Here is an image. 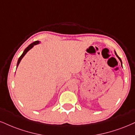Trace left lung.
I'll use <instances>...</instances> for the list:
<instances>
[{
  "label": "left lung",
  "mask_w": 135,
  "mask_h": 135,
  "mask_svg": "<svg viewBox=\"0 0 135 135\" xmlns=\"http://www.w3.org/2000/svg\"><path fill=\"white\" fill-rule=\"evenodd\" d=\"M114 53H115L116 56H117V57H118V59H119V61H120V62H121V66H122V61H121V59H120V58H119V56H118V55H117V54H116V52H115V51H114Z\"/></svg>",
  "instance_id": "left-lung-1"
}]
</instances>
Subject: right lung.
I'll list each match as a JSON object with an SVG mask.
<instances>
[{"label":"right lung","mask_w":135,"mask_h":135,"mask_svg":"<svg viewBox=\"0 0 135 135\" xmlns=\"http://www.w3.org/2000/svg\"><path fill=\"white\" fill-rule=\"evenodd\" d=\"M39 43H40V41H35V42H34L33 43H32V44H30L29 46H28V47H27L26 48V49H25V50L24 51V52H23V53H22V54L21 56H20V57L19 58V59H18L17 63V68L18 66H19V63H20V62H21V61L22 60V58L24 57V56H25V55L26 54V53H27V52H28V51H29L30 49H32V48L33 47H34L35 45H37V44H39Z\"/></svg>","instance_id":"right-lung-1"}]
</instances>
